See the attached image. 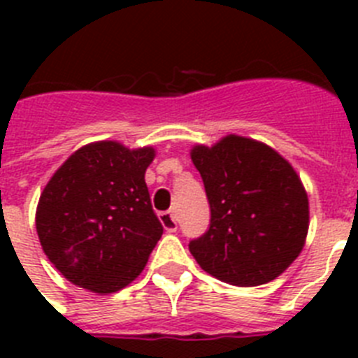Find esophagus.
I'll return each instance as SVG.
<instances>
[{
  "instance_id": "esophagus-1",
  "label": "esophagus",
  "mask_w": 358,
  "mask_h": 358,
  "mask_svg": "<svg viewBox=\"0 0 358 358\" xmlns=\"http://www.w3.org/2000/svg\"><path fill=\"white\" fill-rule=\"evenodd\" d=\"M159 220L161 224H163V227L169 233H176L177 231V218L176 215L172 213V211H163V213L159 215Z\"/></svg>"
}]
</instances>
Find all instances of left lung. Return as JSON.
<instances>
[{
	"mask_svg": "<svg viewBox=\"0 0 358 358\" xmlns=\"http://www.w3.org/2000/svg\"><path fill=\"white\" fill-rule=\"evenodd\" d=\"M192 161L211 210L206 233L189 242L197 264L238 287L280 276L308 233V197L296 170L274 148L235 134L194 147Z\"/></svg>",
	"mask_w": 358,
	"mask_h": 358,
	"instance_id": "obj_1",
	"label": "left lung"
}]
</instances>
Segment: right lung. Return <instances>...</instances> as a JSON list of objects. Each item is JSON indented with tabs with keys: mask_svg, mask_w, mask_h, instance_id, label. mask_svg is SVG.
I'll list each match as a JSON object with an SVG mask.
<instances>
[{
	"mask_svg": "<svg viewBox=\"0 0 358 358\" xmlns=\"http://www.w3.org/2000/svg\"><path fill=\"white\" fill-rule=\"evenodd\" d=\"M154 156L152 147L96 141L71 154L44 186L37 235L66 280L110 294L140 276L163 235L145 182Z\"/></svg>",
	"mask_w": 358,
	"mask_h": 358,
	"instance_id": "1",
	"label": "right lung"
}]
</instances>
